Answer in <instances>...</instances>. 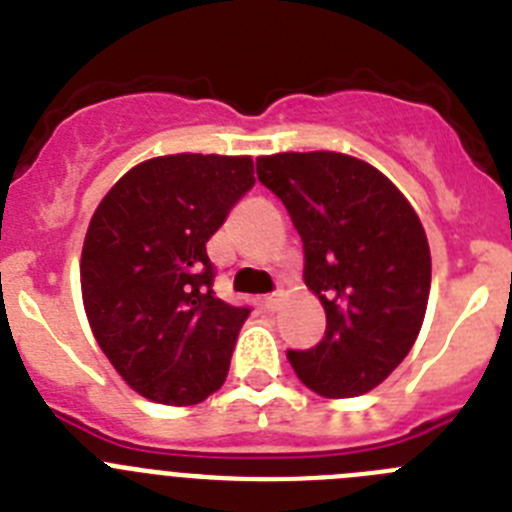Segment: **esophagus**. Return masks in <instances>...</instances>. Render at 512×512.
I'll return each mask as SVG.
<instances>
[{
	"mask_svg": "<svg viewBox=\"0 0 512 512\" xmlns=\"http://www.w3.org/2000/svg\"><path fill=\"white\" fill-rule=\"evenodd\" d=\"M279 300H282V292H271V295L264 297L266 312H274L279 307Z\"/></svg>",
	"mask_w": 512,
	"mask_h": 512,
	"instance_id": "1",
	"label": "esophagus"
}]
</instances>
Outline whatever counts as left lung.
Returning <instances> with one entry per match:
<instances>
[{"label": "left lung", "mask_w": 512, "mask_h": 512, "mask_svg": "<svg viewBox=\"0 0 512 512\" xmlns=\"http://www.w3.org/2000/svg\"><path fill=\"white\" fill-rule=\"evenodd\" d=\"M305 251V284L325 307V336L287 351L323 397L374 390L408 356L431 292V248L410 202L374 166L333 151L256 158Z\"/></svg>", "instance_id": "obj_1"}]
</instances>
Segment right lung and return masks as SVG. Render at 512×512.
Here are the masks:
<instances>
[{"label": "right lung", "instance_id": "1", "mask_svg": "<svg viewBox=\"0 0 512 512\" xmlns=\"http://www.w3.org/2000/svg\"><path fill=\"white\" fill-rule=\"evenodd\" d=\"M253 184L248 156L176 153L130 169L94 210L84 310L138 395L182 408L223 387L251 307L215 297L207 241Z\"/></svg>", "mask_w": 512, "mask_h": 512}]
</instances>
